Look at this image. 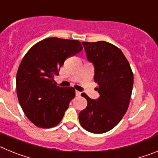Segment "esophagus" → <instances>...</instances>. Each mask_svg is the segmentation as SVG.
Instances as JSON below:
<instances>
[{"label":"esophagus","mask_w":158,"mask_h":158,"mask_svg":"<svg viewBox=\"0 0 158 158\" xmlns=\"http://www.w3.org/2000/svg\"><path fill=\"white\" fill-rule=\"evenodd\" d=\"M75 94H76V96H81V92H79V91H75Z\"/></svg>","instance_id":"34e87169"}]
</instances>
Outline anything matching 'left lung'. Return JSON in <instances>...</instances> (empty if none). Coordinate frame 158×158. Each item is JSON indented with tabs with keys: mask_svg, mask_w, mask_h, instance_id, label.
<instances>
[{
	"mask_svg": "<svg viewBox=\"0 0 158 158\" xmlns=\"http://www.w3.org/2000/svg\"><path fill=\"white\" fill-rule=\"evenodd\" d=\"M89 62L94 66V81L100 97L93 100L85 93V109L79 113L84 129L102 134L115 127L127 111L133 89L134 76L120 49L105 41L83 42Z\"/></svg>",
	"mask_w": 158,
	"mask_h": 158,
	"instance_id": "1",
	"label": "left lung"
}]
</instances>
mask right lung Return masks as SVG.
I'll use <instances>...</instances> for the list:
<instances>
[{"instance_id": "add662e5", "label": "right lung", "mask_w": 158, "mask_h": 158, "mask_svg": "<svg viewBox=\"0 0 158 158\" xmlns=\"http://www.w3.org/2000/svg\"><path fill=\"white\" fill-rule=\"evenodd\" d=\"M81 50L77 40L53 37L36 43L23 57L16 73V93L23 112L35 126L53 127L63 118L75 89L57 86L54 77L68 57Z\"/></svg>"}]
</instances>
